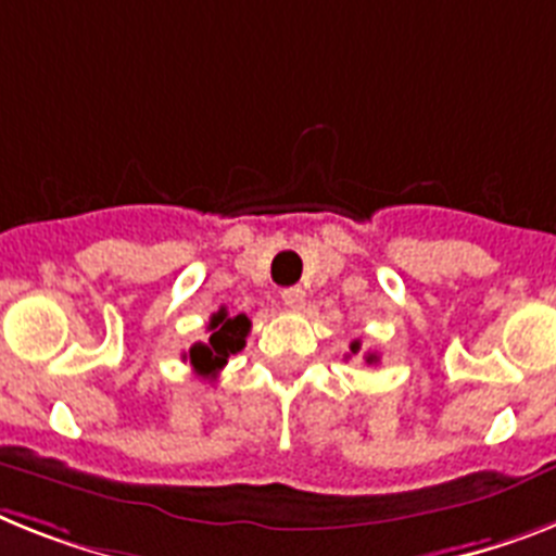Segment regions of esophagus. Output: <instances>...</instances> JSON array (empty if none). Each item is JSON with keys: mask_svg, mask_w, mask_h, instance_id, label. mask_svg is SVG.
<instances>
[{"mask_svg": "<svg viewBox=\"0 0 556 556\" xmlns=\"http://www.w3.org/2000/svg\"><path fill=\"white\" fill-rule=\"evenodd\" d=\"M282 302L288 307H293V311H300V307H305V291L302 288H286L282 291Z\"/></svg>", "mask_w": 556, "mask_h": 556, "instance_id": "1", "label": "esophagus"}]
</instances>
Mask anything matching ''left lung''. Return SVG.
<instances>
[{"instance_id": "left-lung-1", "label": "left lung", "mask_w": 556, "mask_h": 556, "mask_svg": "<svg viewBox=\"0 0 556 556\" xmlns=\"http://www.w3.org/2000/svg\"><path fill=\"white\" fill-rule=\"evenodd\" d=\"M358 350H362V342L350 344V353H358ZM365 362H367V365H376V362H379V356H376V353H367Z\"/></svg>"}]
</instances>
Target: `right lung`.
Segmentation results:
<instances>
[{
  "mask_svg": "<svg viewBox=\"0 0 556 556\" xmlns=\"http://www.w3.org/2000/svg\"><path fill=\"white\" fill-rule=\"evenodd\" d=\"M249 316H228L226 307H220V311L212 314V319H208V342L191 344L189 353H186L184 358H189V365L194 367L198 376L214 379V376L226 367L228 356H235V353H240V350L245 348V336H249Z\"/></svg>",
  "mask_w": 556,
  "mask_h": 556,
  "instance_id": "obj_1",
  "label": "right lung"
}]
</instances>
